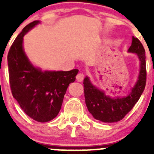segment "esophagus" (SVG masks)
I'll return each instance as SVG.
<instances>
[{"instance_id": "1", "label": "esophagus", "mask_w": 154, "mask_h": 154, "mask_svg": "<svg viewBox=\"0 0 154 154\" xmlns=\"http://www.w3.org/2000/svg\"><path fill=\"white\" fill-rule=\"evenodd\" d=\"M84 77H85V75H84L83 73L80 72L76 75V80L78 82H82V80L84 79Z\"/></svg>"}]
</instances>
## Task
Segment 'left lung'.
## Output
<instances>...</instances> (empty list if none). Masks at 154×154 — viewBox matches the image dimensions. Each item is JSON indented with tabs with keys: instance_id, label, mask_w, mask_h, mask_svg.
<instances>
[{
	"instance_id": "1",
	"label": "left lung",
	"mask_w": 154,
	"mask_h": 154,
	"mask_svg": "<svg viewBox=\"0 0 154 154\" xmlns=\"http://www.w3.org/2000/svg\"><path fill=\"white\" fill-rule=\"evenodd\" d=\"M128 51L137 53L140 61L139 79L130 93L123 98H110L92 85L89 78L83 82L85 104L91 114L97 120L104 123H114L123 119L130 112L143 92L146 82V55L140 41L133 37L132 45Z\"/></svg>"
}]
</instances>
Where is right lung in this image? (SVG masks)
<instances>
[{
  "instance_id": "right-lung-1",
  "label": "right lung",
  "mask_w": 154,
  "mask_h": 154,
  "mask_svg": "<svg viewBox=\"0 0 154 154\" xmlns=\"http://www.w3.org/2000/svg\"><path fill=\"white\" fill-rule=\"evenodd\" d=\"M38 23L28 24L13 42L8 55V72L11 93L23 111L34 120L45 123L57 116L79 70L42 72L30 63L23 50V37Z\"/></svg>"
}]
</instances>
